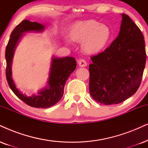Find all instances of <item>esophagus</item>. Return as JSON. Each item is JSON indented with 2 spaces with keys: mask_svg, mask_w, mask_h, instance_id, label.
I'll list each match as a JSON object with an SVG mask.
<instances>
[{
  "mask_svg": "<svg viewBox=\"0 0 148 148\" xmlns=\"http://www.w3.org/2000/svg\"><path fill=\"white\" fill-rule=\"evenodd\" d=\"M78 65H79L80 67H85L86 65H87V62H86V61L83 59H79L78 61Z\"/></svg>",
  "mask_w": 148,
  "mask_h": 148,
  "instance_id": "34e87169",
  "label": "esophagus"
}]
</instances>
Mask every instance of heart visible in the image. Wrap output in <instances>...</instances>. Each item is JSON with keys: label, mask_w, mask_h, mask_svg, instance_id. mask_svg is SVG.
<instances>
[{"label": "heart", "mask_w": 148, "mask_h": 148, "mask_svg": "<svg viewBox=\"0 0 148 148\" xmlns=\"http://www.w3.org/2000/svg\"><path fill=\"white\" fill-rule=\"evenodd\" d=\"M70 37L82 43V49L87 54L100 52L106 46L111 37L109 27L94 20L78 21L71 27Z\"/></svg>", "instance_id": "b5f03b06"}]
</instances>
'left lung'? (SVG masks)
I'll return each instance as SVG.
<instances>
[{
  "label": "left lung",
  "instance_id": "1",
  "mask_svg": "<svg viewBox=\"0 0 148 148\" xmlns=\"http://www.w3.org/2000/svg\"><path fill=\"white\" fill-rule=\"evenodd\" d=\"M91 59V96L104 105L121 103L134 94L141 84L146 62L143 35L130 17L123 14L118 36Z\"/></svg>",
  "mask_w": 148,
  "mask_h": 148
}]
</instances>
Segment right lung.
<instances>
[{
	"label": "right lung",
	"instance_id": "right-lung-1",
	"mask_svg": "<svg viewBox=\"0 0 148 148\" xmlns=\"http://www.w3.org/2000/svg\"><path fill=\"white\" fill-rule=\"evenodd\" d=\"M44 26L38 22L24 20L13 30L5 50L6 78L9 87L16 96L29 106L35 108H46L57 104L63 97L65 82L75 70L76 61L74 57L53 58L50 70L48 88L39 92L38 96L27 97L17 89L12 78V63L15 47L22 33L27 31H42Z\"/></svg>",
	"mask_w": 148,
	"mask_h": 148
}]
</instances>
